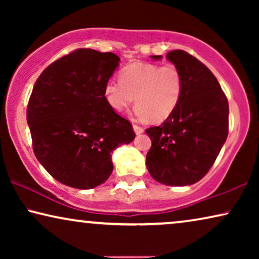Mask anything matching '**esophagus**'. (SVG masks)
Masks as SVG:
<instances>
[{
	"label": "esophagus",
	"instance_id": "1",
	"mask_svg": "<svg viewBox=\"0 0 259 259\" xmlns=\"http://www.w3.org/2000/svg\"><path fill=\"white\" fill-rule=\"evenodd\" d=\"M133 130H134V132H136V134L144 133L143 127H140V126H138V125H133Z\"/></svg>",
	"mask_w": 259,
	"mask_h": 259
}]
</instances>
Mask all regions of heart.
<instances>
[{"instance_id":"1","label":"heart","mask_w":259,"mask_h":259,"mask_svg":"<svg viewBox=\"0 0 259 259\" xmlns=\"http://www.w3.org/2000/svg\"><path fill=\"white\" fill-rule=\"evenodd\" d=\"M183 74L175 65L136 62L120 72V81L109 79L104 95L109 107L122 112L136 99V114L141 120L161 122L168 119L182 101Z\"/></svg>"}]
</instances>
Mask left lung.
Masks as SVG:
<instances>
[{"label":"left lung","instance_id":"1","mask_svg":"<svg viewBox=\"0 0 259 259\" xmlns=\"http://www.w3.org/2000/svg\"><path fill=\"white\" fill-rule=\"evenodd\" d=\"M166 59L182 72L184 92L176 112L146 130L152 140L146 166L158 183L192 185L212 167L228 138L229 102L215 76L194 56L177 49Z\"/></svg>","mask_w":259,"mask_h":259}]
</instances>
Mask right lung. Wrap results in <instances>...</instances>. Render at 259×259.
Masks as SVG:
<instances>
[{
  "mask_svg": "<svg viewBox=\"0 0 259 259\" xmlns=\"http://www.w3.org/2000/svg\"><path fill=\"white\" fill-rule=\"evenodd\" d=\"M119 61L113 53L77 49L49 65L34 84L27 122L35 157L63 185L104 184L113 171L112 152L136 138L104 95Z\"/></svg>",
  "mask_w": 259,
  "mask_h": 259,
  "instance_id": "1",
  "label": "right lung"
}]
</instances>
